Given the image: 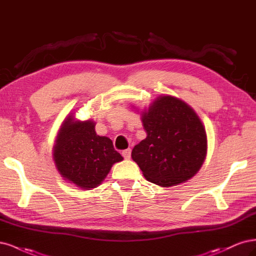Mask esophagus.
<instances>
[{
	"mask_svg": "<svg viewBox=\"0 0 256 256\" xmlns=\"http://www.w3.org/2000/svg\"><path fill=\"white\" fill-rule=\"evenodd\" d=\"M122 156L126 160H130V150L126 149L124 151H122Z\"/></svg>",
	"mask_w": 256,
	"mask_h": 256,
	"instance_id": "esophagus-1",
	"label": "esophagus"
}]
</instances>
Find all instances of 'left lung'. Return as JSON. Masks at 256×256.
I'll return each mask as SVG.
<instances>
[{
	"instance_id": "1",
	"label": "left lung",
	"mask_w": 256,
	"mask_h": 256,
	"mask_svg": "<svg viewBox=\"0 0 256 256\" xmlns=\"http://www.w3.org/2000/svg\"><path fill=\"white\" fill-rule=\"evenodd\" d=\"M142 121L146 138L134 146L132 158L149 182L171 187L196 174L208 152V138L190 105L160 96L144 110Z\"/></svg>"
}]
</instances>
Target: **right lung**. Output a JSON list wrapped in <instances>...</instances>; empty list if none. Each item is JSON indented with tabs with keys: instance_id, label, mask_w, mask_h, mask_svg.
Returning <instances> with one entry per match:
<instances>
[{
	"instance_id": "obj_1",
	"label": "right lung",
	"mask_w": 256,
	"mask_h": 256,
	"mask_svg": "<svg viewBox=\"0 0 256 256\" xmlns=\"http://www.w3.org/2000/svg\"><path fill=\"white\" fill-rule=\"evenodd\" d=\"M94 126L92 119L80 121L68 114L53 146L55 167L62 178L86 190L100 185L112 164L123 160L112 140L96 135Z\"/></svg>"
}]
</instances>
